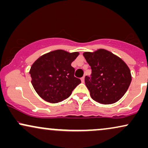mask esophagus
<instances>
[{"instance_id": "esophagus-1", "label": "esophagus", "mask_w": 148, "mask_h": 148, "mask_svg": "<svg viewBox=\"0 0 148 148\" xmlns=\"http://www.w3.org/2000/svg\"><path fill=\"white\" fill-rule=\"evenodd\" d=\"M81 82L84 83L85 82V76H83V77L81 79Z\"/></svg>"}]
</instances>
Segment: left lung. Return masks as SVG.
I'll return each instance as SVG.
<instances>
[{
	"label": "left lung",
	"instance_id": "left-lung-1",
	"mask_svg": "<svg viewBox=\"0 0 148 148\" xmlns=\"http://www.w3.org/2000/svg\"><path fill=\"white\" fill-rule=\"evenodd\" d=\"M83 55L92 69L91 77H85L92 99L102 104L119 101L132 81L127 64L120 57L103 49L84 52Z\"/></svg>",
	"mask_w": 148,
	"mask_h": 148
}]
</instances>
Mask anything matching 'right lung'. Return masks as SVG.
Instances as JSON below:
<instances>
[{"instance_id": "right-lung-1", "label": "right lung", "mask_w": 148, "mask_h": 148, "mask_svg": "<svg viewBox=\"0 0 148 148\" xmlns=\"http://www.w3.org/2000/svg\"><path fill=\"white\" fill-rule=\"evenodd\" d=\"M79 55L62 49L44 54L34 62L30 69L31 83L40 97L49 103H58L68 98L81 84L74 76L71 64Z\"/></svg>"}]
</instances>
